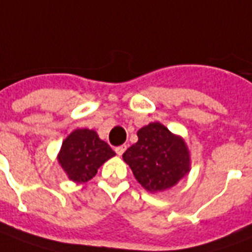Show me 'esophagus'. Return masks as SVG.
Wrapping results in <instances>:
<instances>
[{
  "label": "esophagus",
  "instance_id": "34e87169",
  "mask_svg": "<svg viewBox=\"0 0 252 252\" xmlns=\"http://www.w3.org/2000/svg\"><path fill=\"white\" fill-rule=\"evenodd\" d=\"M126 145H120V147H116V154L119 155V156H121V155L124 154V152H126Z\"/></svg>",
  "mask_w": 252,
  "mask_h": 252
}]
</instances>
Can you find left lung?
Returning <instances> with one entry per match:
<instances>
[{
  "label": "left lung",
  "instance_id": "8db88e82",
  "mask_svg": "<svg viewBox=\"0 0 252 252\" xmlns=\"http://www.w3.org/2000/svg\"><path fill=\"white\" fill-rule=\"evenodd\" d=\"M139 140L123 155L135 179L148 192H163L191 171V155L182 136L159 121L137 131Z\"/></svg>",
  "mask_w": 252,
  "mask_h": 252
}]
</instances>
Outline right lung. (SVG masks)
<instances>
[{
    "mask_svg": "<svg viewBox=\"0 0 252 252\" xmlns=\"http://www.w3.org/2000/svg\"><path fill=\"white\" fill-rule=\"evenodd\" d=\"M115 155L108 143L98 137L97 132L88 128H77L63 141L57 160L69 180L85 183Z\"/></svg>",
    "mask_w": 252,
    "mask_h": 252,
    "instance_id": "add662e5",
    "label": "right lung"
}]
</instances>
